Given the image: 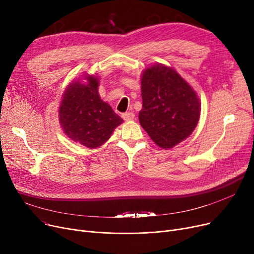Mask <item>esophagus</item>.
Wrapping results in <instances>:
<instances>
[{
	"label": "esophagus",
	"instance_id": "esophagus-1",
	"mask_svg": "<svg viewBox=\"0 0 254 254\" xmlns=\"http://www.w3.org/2000/svg\"><path fill=\"white\" fill-rule=\"evenodd\" d=\"M123 118L126 120V122H130V120L135 118V114L132 112H127L123 114Z\"/></svg>",
	"mask_w": 254,
	"mask_h": 254
}]
</instances>
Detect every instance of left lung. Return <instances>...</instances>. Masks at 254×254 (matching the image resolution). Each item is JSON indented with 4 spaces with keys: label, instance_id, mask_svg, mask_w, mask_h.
<instances>
[{
    "label": "left lung",
    "instance_id": "left-lung-1",
    "mask_svg": "<svg viewBox=\"0 0 254 254\" xmlns=\"http://www.w3.org/2000/svg\"><path fill=\"white\" fill-rule=\"evenodd\" d=\"M141 127L163 149L189 138L197 126L201 102L194 89L173 66L154 64L141 76Z\"/></svg>",
    "mask_w": 254,
    "mask_h": 254
}]
</instances>
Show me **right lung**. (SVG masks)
<instances>
[{"instance_id":"obj_1","label":"right lung","mask_w":254,"mask_h":254,"mask_svg":"<svg viewBox=\"0 0 254 254\" xmlns=\"http://www.w3.org/2000/svg\"><path fill=\"white\" fill-rule=\"evenodd\" d=\"M100 78L83 74L65 87L59 108L60 125L72 141L93 149L108 141L124 123L99 95Z\"/></svg>"}]
</instances>
